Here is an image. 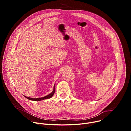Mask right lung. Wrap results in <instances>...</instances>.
Instances as JSON below:
<instances>
[{"mask_svg": "<svg viewBox=\"0 0 131 131\" xmlns=\"http://www.w3.org/2000/svg\"><path fill=\"white\" fill-rule=\"evenodd\" d=\"M55 84H54L53 91L50 93V94H49V95H47L46 96H44V97H40V98H37V99H32V98H31V97H27V96H24L26 99H27L28 100H31V101H41V100H46V99L51 98L53 96V95H54V93H55Z\"/></svg>", "mask_w": 131, "mask_h": 131, "instance_id": "1", "label": "right lung"}]
</instances>
